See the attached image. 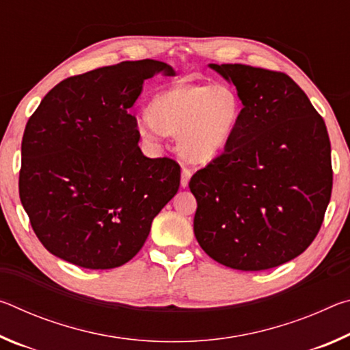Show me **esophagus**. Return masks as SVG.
<instances>
[{
  "mask_svg": "<svg viewBox=\"0 0 350 350\" xmlns=\"http://www.w3.org/2000/svg\"><path fill=\"white\" fill-rule=\"evenodd\" d=\"M191 170L189 168H182V176H180V185L185 188L188 187V182H189V177H191Z\"/></svg>",
  "mask_w": 350,
  "mask_h": 350,
  "instance_id": "1",
  "label": "esophagus"
}]
</instances>
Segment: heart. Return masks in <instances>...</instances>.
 Returning a JSON list of instances; mask_svg holds the SVG:
<instances>
[{"mask_svg":"<svg viewBox=\"0 0 350 350\" xmlns=\"http://www.w3.org/2000/svg\"><path fill=\"white\" fill-rule=\"evenodd\" d=\"M241 102L227 85L176 83L156 94L139 133L156 140L162 133L177 134L182 156L191 163H206L221 152L238 123Z\"/></svg>","mask_w":350,"mask_h":350,"instance_id":"b5f03b06","label":"heart"}]
</instances>
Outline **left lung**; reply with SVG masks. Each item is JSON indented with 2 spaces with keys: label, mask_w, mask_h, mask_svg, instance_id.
<instances>
[{
  "label": "left lung",
  "mask_w": 350,
  "mask_h": 350,
  "mask_svg": "<svg viewBox=\"0 0 350 350\" xmlns=\"http://www.w3.org/2000/svg\"><path fill=\"white\" fill-rule=\"evenodd\" d=\"M242 102L224 151L196 171L194 236L230 269L258 271L299 256L321 228L332 194L323 117L287 74L210 64Z\"/></svg>",
  "instance_id": "8db88e82"
}]
</instances>
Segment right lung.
Instances as JSON below:
<instances>
[{"label": "right lung", "mask_w": 350, "mask_h": 350, "mask_svg": "<svg viewBox=\"0 0 350 350\" xmlns=\"http://www.w3.org/2000/svg\"><path fill=\"white\" fill-rule=\"evenodd\" d=\"M156 60L122 62L69 77L46 94L21 142L20 199L41 244L83 269L120 267L174 198L180 167L145 157L129 108Z\"/></svg>", "instance_id": "add662e5"}]
</instances>
